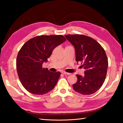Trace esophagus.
Here are the masks:
<instances>
[{
  "instance_id": "esophagus-1",
  "label": "esophagus",
  "mask_w": 123,
  "mask_h": 123,
  "mask_svg": "<svg viewBox=\"0 0 123 123\" xmlns=\"http://www.w3.org/2000/svg\"><path fill=\"white\" fill-rule=\"evenodd\" d=\"M62 73L63 74H67V75H69L70 74V73H67V72H62Z\"/></svg>"
}]
</instances>
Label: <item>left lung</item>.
<instances>
[{"label":"left lung","mask_w":123,"mask_h":123,"mask_svg":"<svg viewBox=\"0 0 123 123\" xmlns=\"http://www.w3.org/2000/svg\"><path fill=\"white\" fill-rule=\"evenodd\" d=\"M75 48L77 62L82 63L85 75L77 74L73 89L83 95L94 93L103 85L107 74L108 59L101 45L90 37L83 35H65Z\"/></svg>","instance_id":"left-lung-1"}]
</instances>
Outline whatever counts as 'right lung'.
<instances>
[{"mask_svg":"<svg viewBox=\"0 0 123 123\" xmlns=\"http://www.w3.org/2000/svg\"><path fill=\"white\" fill-rule=\"evenodd\" d=\"M66 41L62 35H41L28 41L18 52L16 67L18 77L25 88L36 95H43L51 91L61 75L43 68L53 50Z\"/></svg>","mask_w":123,"mask_h":123,"instance_id":"1","label":"right lung"}]
</instances>
